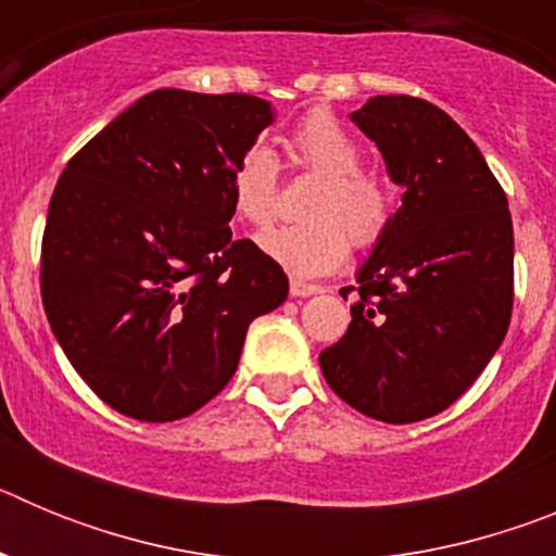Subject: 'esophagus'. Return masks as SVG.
Masks as SVG:
<instances>
[{
	"label": "esophagus",
	"instance_id": "obj_1",
	"mask_svg": "<svg viewBox=\"0 0 556 556\" xmlns=\"http://www.w3.org/2000/svg\"><path fill=\"white\" fill-rule=\"evenodd\" d=\"M320 292H326L320 283H306V281H298V278L289 281V294H292V298H312V294H320Z\"/></svg>",
	"mask_w": 556,
	"mask_h": 556
}]
</instances>
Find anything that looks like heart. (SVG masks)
Returning a JSON list of instances; mask_svg holds the SVG:
<instances>
[{
  "mask_svg": "<svg viewBox=\"0 0 556 556\" xmlns=\"http://www.w3.org/2000/svg\"><path fill=\"white\" fill-rule=\"evenodd\" d=\"M292 147L298 161L323 178L308 205L314 219L264 236L262 250L301 278L326 275L345 264L348 236L356 248H372L387 233L395 198L384 180L362 169V150L328 113H312L294 127ZM230 205L258 230L275 223L281 208L278 161L267 144L250 147L233 166Z\"/></svg>",
  "mask_w": 556,
  "mask_h": 556,
  "instance_id": "b5f03b06",
  "label": "heart"
}]
</instances>
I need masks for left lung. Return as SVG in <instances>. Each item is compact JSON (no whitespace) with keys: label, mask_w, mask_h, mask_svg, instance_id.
<instances>
[{"label":"left lung","mask_w":556,"mask_h":556,"mask_svg":"<svg viewBox=\"0 0 556 556\" xmlns=\"http://www.w3.org/2000/svg\"><path fill=\"white\" fill-rule=\"evenodd\" d=\"M351 122L404 194L353 275L351 326L320 370L362 415L415 424L448 409L507 337L513 217L479 147L431 102L370 97Z\"/></svg>","instance_id":"obj_1"}]
</instances>
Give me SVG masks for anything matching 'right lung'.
Masks as SVG:
<instances>
[{
  "label": "right lung",
  "instance_id": "right-lung-1",
  "mask_svg": "<svg viewBox=\"0 0 556 556\" xmlns=\"http://www.w3.org/2000/svg\"><path fill=\"white\" fill-rule=\"evenodd\" d=\"M275 122L250 94L159 88L68 161L41 244L43 312L80 378L116 412L166 424L239 367L283 269L230 239V172Z\"/></svg>",
  "mask_w": 556,
  "mask_h": 556
}]
</instances>
